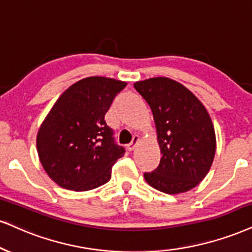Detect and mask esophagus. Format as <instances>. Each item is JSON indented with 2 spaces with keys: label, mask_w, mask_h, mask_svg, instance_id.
<instances>
[{
  "label": "esophagus",
  "mask_w": 252,
  "mask_h": 252,
  "mask_svg": "<svg viewBox=\"0 0 252 252\" xmlns=\"http://www.w3.org/2000/svg\"><path fill=\"white\" fill-rule=\"evenodd\" d=\"M139 142H140V138H139V135H134V136H133L132 142H131V144H129L128 146H127V148H128V151H129V152L134 151L135 147H136V146H138Z\"/></svg>",
  "instance_id": "1"
}]
</instances>
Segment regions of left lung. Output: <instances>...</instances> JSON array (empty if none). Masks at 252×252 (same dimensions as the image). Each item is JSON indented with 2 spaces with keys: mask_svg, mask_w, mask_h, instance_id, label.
I'll use <instances>...</instances> for the list:
<instances>
[{
  "mask_svg": "<svg viewBox=\"0 0 252 252\" xmlns=\"http://www.w3.org/2000/svg\"><path fill=\"white\" fill-rule=\"evenodd\" d=\"M133 85L150 105L162 154L158 168L144 174L146 182L170 195L195 188L209 172L216 152L215 129L204 105L167 77Z\"/></svg>",
  "mask_w": 252,
  "mask_h": 252,
  "instance_id": "8db88e82",
  "label": "left lung"
}]
</instances>
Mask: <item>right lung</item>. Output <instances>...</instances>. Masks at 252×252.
<instances>
[{
  "instance_id": "obj_1",
  "label": "right lung",
  "mask_w": 252,
  "mask_h": 252,
  "mask_svg": "<svg viewBox=\"0 0 252 252\" xmlns=\"http://www.w3.org/2000/svg\"><path fill=\"white\" fill-rule=\"evenodd\" d=\"M125 82L88 77L62 93L37 133V153L52 181L86 191L110 181L112 166L125 153L105 121Z\"/></svg>"
}]
</instances>
